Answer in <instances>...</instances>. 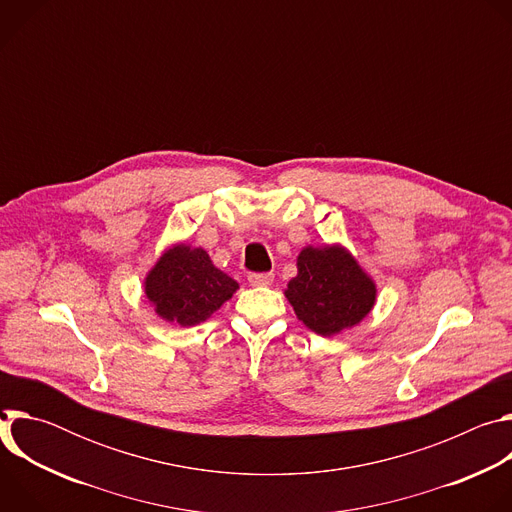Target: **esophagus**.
<instances>
[{
	"mask_svg": "<svg viewBox=\"0 0 512 512\" xmlns=\"http://www.w3.org/2000/svg\"><path fill=\"white\" fill-rule=\"evenodd\" d=\"M247 279H249V283L255 285V287H263V285H271L273 275H271V273H251Z\"/></svg>",
	"mask_w": 512,
	"mask_h": 512,
	"instance_id": "obj_1",
	"label": "esophagus"
}]
</instances>
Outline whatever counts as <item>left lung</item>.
Masks as SVG:
<instances>
[{
    "label": "left lung",
    "instance_id": "8db88e82",
    "mask_svg": "<svg viewBox=\"0 0 512 512\" xmlns=\"http://www.w3.org/2000/svg\"><path fill=\"white\" fill-rule=\"evenodd\" d=\"M285 298L310 330L334 336L371 314L377 285L346 247L308 245L298 255V275L287 283Z\"/></svg>",
    "mask_w": 512,
    "mask_h": 512
}]
</instances>
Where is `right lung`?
<instances>
[{
	"mask_svg": "<svg viewBox=\"0 0 512 512\" xmlns=\"http://www.w3.org/2000/svg\"><path fill=\"white\" fill-rule=\"evenodd\" d=\"M143 289L162 320L188 328L231 300L239 283L214 267L204 249L178 243L145 275Z\"/></svg>",
	"mask_w": 512,
	"mask_h": 512,
	"instance_id": "add662e5",
	"label": "right lung"
}]
</instances>
